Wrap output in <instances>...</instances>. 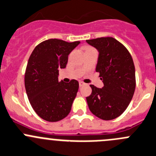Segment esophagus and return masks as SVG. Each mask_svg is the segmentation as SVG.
<instances>
[{"label":"esophagus","instance_id":"obj_1","mask_svg":"<svg viewBox=\"0 0 156 156\" xmlns=\"http://www.w3.org/2000/svg\"><path fill=\"white\" fill-rule=\"evenodd\" d=\"M79 84H80V87H83V86L87 85V83H85L82 82V81H80Z\"/></svg>","mask_w":156,"mask_h":156}]
</instances>
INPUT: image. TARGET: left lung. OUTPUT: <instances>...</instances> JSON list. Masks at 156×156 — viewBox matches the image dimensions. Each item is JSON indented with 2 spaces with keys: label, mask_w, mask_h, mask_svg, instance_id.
Returning a JSON list of instances; mask_svg holds the SVG:
<instances>
[{
  "label": "left lung",
  "mask_w": 156,
  "mask_h": 156,
  "mask_svg": "<svg viewBox=\"0 0 156 156\" xmlns=\"http://www.w3.org/2000/svg\"><path fill=\"white\" fill-rule=\"evenodd\" d=\"M99 51L96 71L103 87L90 85L92 93L87 97L92 113L103 120H112L123 113L136 89V72L133 58L123 44L113 37L87 40Z\"/></svg>",
  "instance_id": "obj_1"
}]
</instances>
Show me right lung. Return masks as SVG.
<instances>
[{
  "mask_svg": "<svg viewBox=\"0 0 156 156\" xmlns=\"http://www.w3.org/2000/svg\"><path fill=\"white\" fill-rule=\"evenodd\" d=\"M80 43L49 39L30 56L24 75L26 93L34 110L46 121H60L70 112L79 83L58 82L59 69L66 67L68 55Z\"/></svg>",
  "mask_w": 156,
  "mask_h": 156,
  "instance_id": "right-lung-1",
  "label": "right lung"
}]
</instances>
